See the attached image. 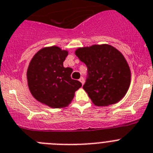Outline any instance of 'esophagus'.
Here are the masks:
<instances>
[{
  "label": "esophagus",
  "instance_id": "esophagus-1",
  "mask_svg": "<svg viewBox=\"0 0 153 153\" xmlns=\"http://www.w3.org/2000/svg\"><path fill=\"white\" fill-rule=\"evenodd\" d=\"M79 82H81V83H82V85H84V82H85V80H84V78H80V79H79Z\"/></svg>",
  "mask_w": 153,
  "mask_h": 153
}]
</instances>
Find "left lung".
Wrapping results in <instances>:
<instances>
[{
	"label": "left lung",
	"mask_w": 153,
	"mask_h": 153,
	"mask_svg": "<svg viewBox=\"0 0 153 153\" xmlns=\"http://www.w3.org/2000/svg\"><path fill=\"white\" fill-rule=\"evenodd\" d=\"M75 54L88 68L83 88L98 106L115 104L123 99L131 83V71L120 51L108 44L78 48Z\"/></svg>",
	"instance_id": "8db88e82"
}]
</instances>
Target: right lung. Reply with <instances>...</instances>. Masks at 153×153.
<instances>
[{
  "label": "right lung",
  "mask_w": 153,
  "mask_h": 153,
  "mask_svg": "<svg viewBox=\"0 0 153 153\" xmlns=\"http://www.w3.org/2000/svg\"><path fill=\"white\" fill-rule=\"evenodd\" d=\"M67 50L58 46L40 49L31 58L27 70L30 94L42 104L52 108L69 105L82 83L71 78L72 68H65Z\"/></svg>",
  "instance_id": "right-lung-1"
}]
</instances>
